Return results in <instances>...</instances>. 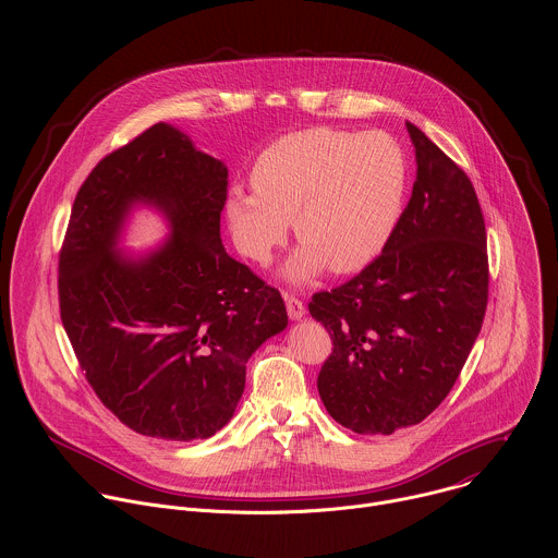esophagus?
<instances>
[{"label": "esophagus", "instance_id": "obj_1", "mask_svg": "<svg viewBox=\"0 0 558 558\" xmlns=\"http://www.w3.org/2000/svg\"><path fill=\"white\" fill-rule=\"evenodd\" d=\"M284 300H287V313H289V317L291 320H300V317H304V313H306V308H304V302L300 300V298H295V295H284Z\"/></svg>", "mask_w": 558, "mask_h": 558}]
</instances>
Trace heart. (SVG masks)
<instances>
[{"mask_svg":"<svg viewBox=\"0 0 558 558\" xmlns=\"http://www.w3.org/2000/svg\"><path fill=\"white\" fill-rule=\"evenodd\" d=\"M254 192L233 190L225 216L245 258L265 265L289 220L302 243L287 265L293 282L353 274L388 245L402 218L411 166L384 132L308 128L271 141L252 166Z\"/></svg>","mask_w":558,"mask_h":558,"instance_id":"1","label":"heart"}]
</instances>
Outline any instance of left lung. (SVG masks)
Here are the masks:
<instances>
[{"label": "left lung", "instance_id": "obj_1", "mask_svg": "<svg viewBox=\"0 0 558 558\" xmlns=\"http://www.w3.org/2000/svg\"><path fill=\"white\" fill-rule=\"evenodd\" d=\"M417 181L384 252L308 313L333 351L317 375L329 415L357 435L424 422L454 386L488 306V247L465 172L407 123Z\"/></svg>", "mask_w": 558, "mask_h": 558}]
</instances>
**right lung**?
Instances as JSON below:
<instances>
[{
	"instance_id": "obj_1",
	"label": "right lung",
	"mask_w": 558,
	"mask_h": 558,
	"mask_svg": "<svg viewBox=\"0 0 558 558\" xmlns=\"http://www.w3.org/2000/svg\"><path fill=\"white\" fill-rule=\"evenodd\" d=\"M227 168L168 123L110 151L78 187L59 252V313L88 384L134 433L207 439L233 415L252 353L287 327L278 289L220 243ZM134 202L173 235L132 262L113 252Z\"/></svg>"
}]
</instances>
